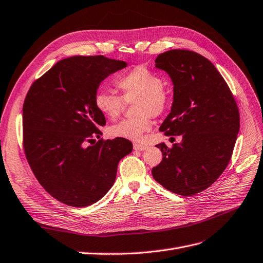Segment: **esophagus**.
<instances>
[{"label": "esophagus", "instance_id": "obj_1", "mask_svg": "<svg viewBox=\"0 0 263 263\" xmlns=\"http://www.w3.org/2000/svg\"><path fill=\"white\" fill-rule=\"evenodd\" d=\"M134 149H135V150H138V151H144V150L148 149V147H147V146H145V145L134 144Z\"/></svg>", "mask_w": 263, "mask_h": 263}]
</instances>
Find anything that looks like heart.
<instances>
[{
	"mask_svg": "<svg viewBox=\"0 0 263 263\" xmlns=\"http://www.w3.org/2000/svg\"><path fill=\"white\" fill-rule=\"evenodd\" d=\"M122 97L107 90H99L94 104L106 118L115 119L121 115L126 102H134L137 116L122 119L108 127L110 136L139 141L151 127L150 116L162 114L168 105V93L163 87L162 78L147 67H135L116 80Z\"/></svg>",
	"mask_w": 263,
	"mask_h": 263,
	"instance_id": "1",
	"label": "heart"
}]
</instances>
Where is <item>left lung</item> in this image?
I'll use <instances>...</instances> for the list:
<instances>
[{"mask_svg":"<svg viewBox=\"0 0 263 263\" xmlns=\"http://www.w3.org/2000/svg\"><path fill=\"white\" fill-rule=\"evenodd\" d=\"M155 67L173 84L171 112L161 124L166 136L181 135L172 148L158 144L162 161L154 179L171 192L189 196L211 186L224 172L239 133V110L224 78L194 51L173 49L159 54Z\"/></svg>","mask_w":263,"mask_h":263,"instance_id":"obj_1","label":"left lung"}]
</instances>
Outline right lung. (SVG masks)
<instances>
[{
  "mask_svg": "<svg viewBox=\"0 0 263 263\" xmlns=\"http://www.w3.org/2000/svg\"><path fill=\"white\" fill-rule=\"evenodd\" d=\"M127 62L103 55L58 61L36 80L23 106L24 150L35 177L55 200L84 208L113 186L119 160L132 153L125 138L87 145L106 124L94 104L103 80Z\"/></svg>",
  "mask_w": 263,
  "mask_h": 263,
  "instance_id": "1",
  "label": "right lung"
}]
</instances>
